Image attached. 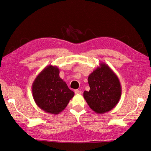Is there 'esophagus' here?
<instances>
[{"instance_id":"obj_1","label":"esophagus","mask_w":151,"mask_h":151,"mask_svg":"<svg viewBox=\"0 0 151 151\" xmlns=\"http://www.w3.org/2000/svg\"><path fill=\"white\" fill-rule=\"evenodd\" d=\"M74 93L76 94H82V91L78 90V89H76L74 91Z\"/></svg>"}]
</instances>
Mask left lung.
I'll use <instances>...</instances> for the list:
<instances>
[{
  "instance_id": "8db88e82",
  "label": "left lung",
  "mask_w": 151,
  "mask_h": 151,
  "mask_svg": "<svg viewBox=\"0 0 151 151\" xmlns=\"http://www.w3.org/2000/svg\"><path fill=\"white\" fill-rule=\"evenodd\" d=\"M90 87L83 96L91 109L98 114L111 111L119 101L122 86L119 79L111 68L104 63H100L88 77Z\"/></svg>"
}]
</instances>
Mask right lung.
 I'll use <instances>...</instances> for the list:
<instances>
[{"label": "right lung", "instance_id": "1", "mask_svg": "<svg viewBox=\"0 0 151 151\" xmlns=\"http://www.w3.org/2000/svg\"><path fill=\"white\" fill-rule=\"evenodd\" d=\"M59 73L57 66L49 65L37 76L32 84L36 104L44 111L53 115L62 112L74 96Z\"/></svg>", "mask_w": 151, "mask_h": 151}]
</instances>
